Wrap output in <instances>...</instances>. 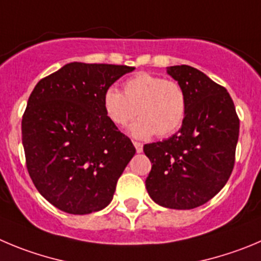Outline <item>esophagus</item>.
I'll return each instance as SVG.
<instances>
[{
	"mask_svg": "<svg viewBox=\"0 0 261 261\" xmlns=\"http://www.w3.org/2000/svg\"><path fill=\"white\" fill-rule=\"evenodd\" d=\"M134 147H135L136 152L138 153H142L143 152V144L139 142H134Z\"/></svg>",
	"mask_w": 261,
	"mask_h": 261,
	"instance_id": "obj_1",
	"label": "esophagus"
}]
</instances>
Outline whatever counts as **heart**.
<instances>
[{
  "instance_id": "b5f03b06",
  "label": "heart",
  "mask_w": 261,
  "mask_h": 261,
  "mask_svg": "<svg viewBox=\"0 0 261 261\" xmlns=\"http://www.w3.org/2000/svg\"><path fill=\"white\" fill-rule=\"evenodd\" d=\"M187 94L179 82L150 73H139L123 85V94L111 86L103 108L113 125L123 127L136 116L128 133L135 139L166 138L180 128L187 116Z\"/></svg>"
}]
</instances>
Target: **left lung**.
Listing matches in <instances>:
<instances>
[{
    "mask_svg": "<svg viewBox=\"0 0 261 261\" xmlns=\"http://www.w3.org/2000/svg\"><path fill=\"white\" fill-rule=\"evenodd\" d=\"M166 72L186 90L187 116L171 138L144 145L152 162L145 188L162 207L191 210L210 201L229 179L240 119L228 91L201 70L174 65Z\"/></svg>",
    "mask_w": 261,
    "mask_h": 261,
    "instance_id": "8db88e82",
    "label": "left lung"
}]
</instances>
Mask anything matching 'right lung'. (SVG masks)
<instances>
[{
  "label": "right lung",
  "instance_id": "obj_1",
  "mask_svg": "<svg viewBox=\"0 0 261 261\" xmlns=\"http://www.w3.org/2000/svg\"><path fill=\"white\" fill-rule=\"evenodd\" d=\"M127 65L73 62L41 80L21 121L29 176L41 196L73 215L111 203L135 147L111 122L103 95Z\"/></svg>",
  "mask_w": 261,
  "mask_h": 261
}]
</instances>
